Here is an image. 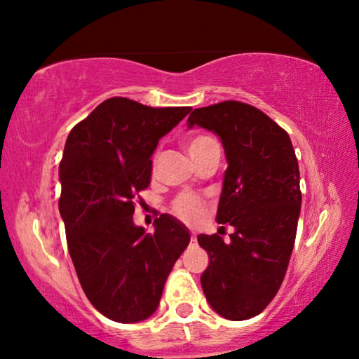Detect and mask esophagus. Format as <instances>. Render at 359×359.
Wrapping results in <instances>:
<instances>
[{"label":"esophagus","mask_w":359,"mask_h":359,"mask_svg":"<svg viewBox=\"0 0 359 359\" xmlns=\"http://www.w3.org/2000/svg\"><path fill=\"white\" fill-rule=\"evenodd\" d=\"M191 243H196V235L191 233Z\"/></svg>","instance_id":"obj_1"}]
</instances>
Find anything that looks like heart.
<instances>
[{"mask_svg": "<svg viewBox=\"0 0 359 359\" xmlns=\"http://www.w3.org/2000/svg\"><path fill=\"white\" fill-rule=\"evenodd\" d=\"M184 145H186V150H188L191 158L196 160L199 155H203L204 151L209 149V147L215 145V140L209 135L198 134V135L189 137V139L186 140ZM158 158H160V154L158 151H155L154 166H156V161H158ZM171 212H173L180 220H183V222H188V224L198 222V220L203 217V214H204V203L198 198V196L180 194L178 198L171 203Z\"/></svg>", "mask_w": 359, "mask_h": 359, "instance_id": "b5f03b06", "label": "heart"}]
</instances>
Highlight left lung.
Masks as SVG:
<instances>
[{"instance_id": "obj_1", "label": "left lung", "mask_w": 359, "mask_h": 359, "mask_svg": "<svg viewBox=\"0 0 359 359\" xmlns=\"http://www.w3.org/2000/svg\"><path fill=\"white\" fill-rule=\"evenodd\" d=\"M193 126L222 140L229 166L217 222L235 229L229 242L198 235L209 255L201 284L219 316L247 320L276 296L291 258L302 201L296 151L287 132L247 102L199 107L188 117Z\"/></svg>"}]
</instances>
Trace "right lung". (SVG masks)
Listing matches in <instances>:
<instances>
[{"label": "right lung", "instance_id": "1", "mask_svg": "<svg viewBox=\"0 0 359 359\" xmlns=\"http://www.w3.org/2000/svg\"><path fill=\"white\" fill-rule=\"evenodd\" d=\"M189 111L109 97L68 134L58 171L68 252L86 297L114 322L156 311L189 243L188 229L170 214L155 219L154 233L132 220L135 196L150 184L151 154Z\"/></svg>", "mask_w": 359, "mask_h": 359}]
</instances>
